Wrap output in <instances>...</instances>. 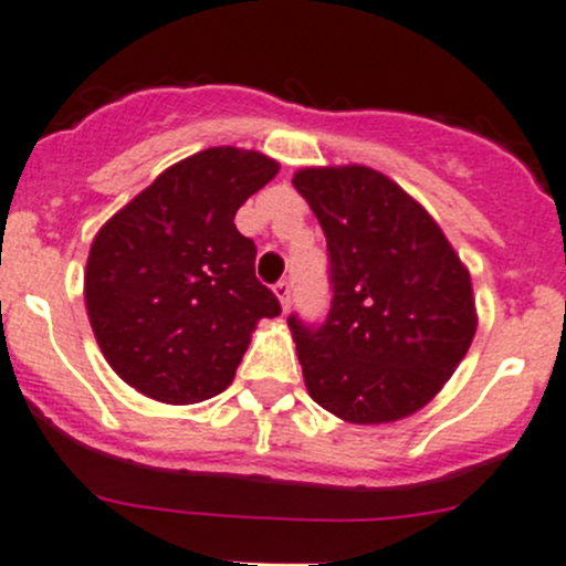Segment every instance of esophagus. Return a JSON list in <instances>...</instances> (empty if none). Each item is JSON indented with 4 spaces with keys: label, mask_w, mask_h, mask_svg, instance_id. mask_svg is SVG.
I'll return each mask as SVG.
<instances>
[{
    "label": "esophagus",
    "mask_w": 566,
    "mask_h": 566,
    "mask_svg": "<svg viewBox=\"0 0 566 566\" xmlns=\"http://www.w3.org/2000/svg\"><path fill=\"white\" fill-rule=\"evenodd\" d=\"M273 293H276L279 303H282V308L287 312L290 308V282H276L273 284Z\"/></svg>",
    "instance_id": "34e87169"
}]
</instances>
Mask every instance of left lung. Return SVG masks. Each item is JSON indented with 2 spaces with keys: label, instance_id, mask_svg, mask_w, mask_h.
Here are the masks:
<instances>
[{
  "label": "left lung",
  "instance_id": "obj_1",
  "mask_svg": "<svg viewBox=\"0 0 566 566\" xmlns=\"http://www.w3.org/2000/svg\"><path fill=\"white\" fill-rule=\"evenodd\" d=\"M293 187L331 260L323 325L290 314L308 396L347 423H392L453 377L478 331L472 279L439 224L363 165L303 168Z\"/></svg>",
  "mask_w": 566,
  "mask_h": 566
}]
</instances>
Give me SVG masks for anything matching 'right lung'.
Instances as JSON below:
<instances>
[{"mask_svg": "<svg viewBox=\"0 0 566 566\" xmlns=\"http://www.w3.org/2000/svg\"><path fill=\"white\" fill-rule=\"evenodd\" d=\"M279 174L260 151L217 146L154 178L94 235L88 323L113 371L163 403L219 396L263 317L282 314L254 276L235 211Z\"/></svg>", "mask_w": 566, "mask_h": 566, "instance_id": "right-lung-1", "label": "right lung"}]
</instances>
